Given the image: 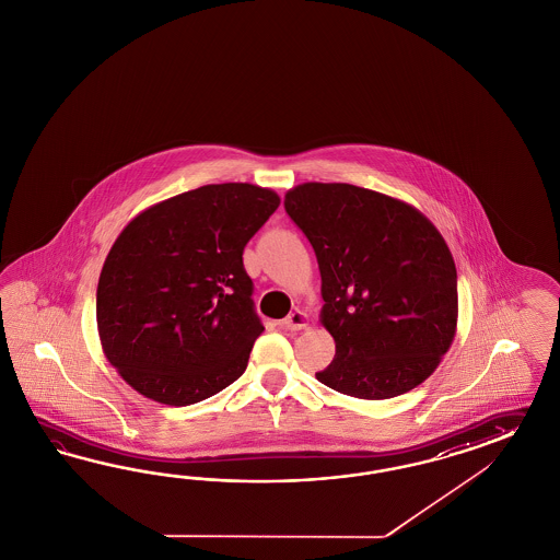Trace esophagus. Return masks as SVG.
<instances>
[{"instance_id": "34e87169", "label": "esophagus", "mask_w": 560, "mask_h": 560, "mask_svg": "<svg viewBox=\"0 0 560 560\" xmlns=\"http://www.w3.org/2000/svg\"><path fill=\"white\" fill-rule=\"evenodd\" d=\"M307 322H310L307 314L302 312V310H295V312L289 314L288 318L281 322V326L288 328V330H303V328H307Z\"/></svg>"}]
</instances>
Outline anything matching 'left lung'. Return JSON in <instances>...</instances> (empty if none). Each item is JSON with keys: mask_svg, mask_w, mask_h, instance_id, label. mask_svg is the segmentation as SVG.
Instances as JSON below:
<instances>
[{"mask_svg": "<svg viewBox=\"0 0 560 560\" xmlns=\"http://www.w3.org/2000/svg\"><path fill=\"white\" fill-rule=\"evenodd\" d=\"M285 212L318 258L322 324L332 363L319 383L389 399L430 377L456 334L453 255L436 226L401 199L348 183H303Z\"/></svg>", "mask_w": 560, "mask_h": 560, "instance_id": "1", "label": "left lung"}]
</instances>
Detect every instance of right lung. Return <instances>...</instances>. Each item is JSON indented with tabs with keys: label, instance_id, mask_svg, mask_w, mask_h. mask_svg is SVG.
Returning a JSON list of instances; mask_svg holds the SVG:
<instances>
[{
	"label": "right lung",
	"instance_id": "add662e5",
	"mask_svg": "<svg viewBox=\"0 0 560 560\" xmlns=\"http://www.w3.org/2000/svg\"><path fill=\"white\" fill-rule=\"evenodd\" d=\"M279 196L250 183L203 185L124 228L97 283L107 361L138 394L191 406L246 371L265 330L242 253Z\"/></svg>",
	"mask_w": 560,
	"mask_h": 560
}]
</instances>
